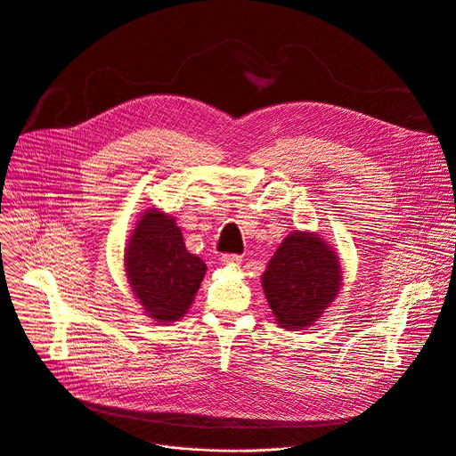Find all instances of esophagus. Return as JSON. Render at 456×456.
Returning <instances> with one entry per match:
<instances>
[{
	"mask_svg": "<svg viewBox=\"0 0 456 456\" xmlns=\"http://www.w3.org/2000/svg\"><path fill=\"white\" fill-rule=\"evenodd\" d=\"M220 263L234 266V265L241 263V256H238V254H224V256H220Z\"/></svg>",
	"mask_w": 456,
	"mask_h": 456,
	"instance_id": "esophagus-1",
	"label": "esophagus"
}]
</instances>
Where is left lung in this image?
<instances>
[{
	"mask_svg": "<svg viewBox=\"0 0 456 456\" xmlns=\"http://www.w3.org/2000/svg\"><path fill=\"white\" fill-rule=\"evenodd\" d=\"M338 252L312 231H293L277 247L261 275L273 321L288 331L315 324L342 289Z\"/></svg>",
	"mask_w": 456,
	"mask_h": 456,
	"instance_id": "8db88e82",
	"label": "left lung"
}]
</instances>
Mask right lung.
Returning a JSON list of instances; mask_svg holds the SVG:
<instances>
[{"instance_id":"1","label":"right lung","mask_w":456,"mask_h":456,"mask_svg":"<svg viewBox=\"0 0 456 456\" xmlns=\"http://www.w3.org/2000/svg\"><path fill=\"white\" fill-rule=\"evenodd\" d=\"M123 261L144 315L159 324L177 322L188 314L208 270L199 256L188 252L175 218L158 208L141 213Z\"/></svg>"}]
</instances>
